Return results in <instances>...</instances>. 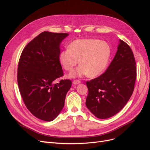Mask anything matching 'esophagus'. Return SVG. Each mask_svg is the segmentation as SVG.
I'll return each instance as SVG.
<instances>
[{"label": "esophagus", "mask_w": 150, "mask_h": 150, "mask_svg": "<svg viewBox=\"0 0 150 150\" xmlns=\"http://www.w3.org/2000/svg\"><path fill=\"white\" fill-rule=\"evenodd\" d=\"M72 83H73L75 85H77V84L81 83V81L79 80H74L73 82H72Z\"/></svg>", "instance_id": "34e87169"}]
</instances>
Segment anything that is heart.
Returning a JSON list of instances; mask_svg holds the SVG:
<instances>
[{"mask_svg": "<svg viewBox=\"0 0 150 150\" xmlns=\"http://www.w3.org/2000/svg\"><path fill=\"white\" fill-rule=\"evenodd\" d=\"M111 55V47L106 42L96 39H78L72 42L69 49L61 52L59 61L65 70L71 71L79 60L81 65L71 72L70 78L94 77L105 70Z\"/></svg>", "mask_w": 150, "mask_h": 150, "instance_id": "obj_1", "label": "heart"}]
</instances>
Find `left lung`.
Listing matches in <instances>:
<instances>
[{"mask_svg": "<svg viewBox=\"0 0 150 150\" xmlns=\"http://www.w3.org/2000/svg\"><path fill=\"white\" fill-rule=\"evenodd\" d=\"M136 78L137 67L132 50L120 40L116 55L107 70L86 82L88 88L86 106L99 119L115 115L131 98Z\"/></svg>", "mask_w": 150, "mask_h": 150, "instance_id": "8db88e82", "label": "left lung"}]
</instances>
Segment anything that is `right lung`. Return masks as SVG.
Masks as SVG:
<instances>
[{"instance_id":"right-lung-1","label":"right lung","mask_w":150,"mask_h":150,"mask_svg":"<svg viewBox=\"0 0 150 150\" xmlns=\"http://www.w3.org/2000/svg\"><path fill=\"white\" fill-rule=\"evenodd\" d=\"M68 35L44 31L27 44L19 59L17 83L21 97L32 114L43 121H52L59 115L71 87L69 79L53 84L64 74L59 47Z\"/></svg>"}]
</instances>
